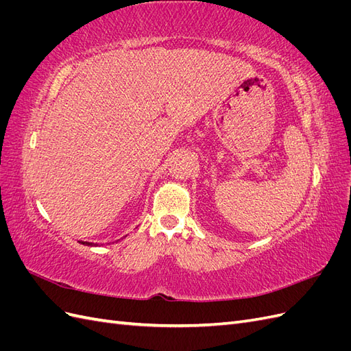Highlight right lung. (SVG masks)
Here are the masks:
<instances>
[{
  "label": "right lung",
  "mask_w": 351,
  "mask_h": 351,
  "mask_svg": "<svg viewBox=\"0 0 351 351\" xmlns=\"http://www.w3.org/2000/svg\"><path fill=\"white\" fill-rule=\"evenodd\" d=\"M82 244H86V246H93V244H92V243H88V241H83Z\"/></svg>",
  "instance_id": "right-lung-1"
}]
</instances>
